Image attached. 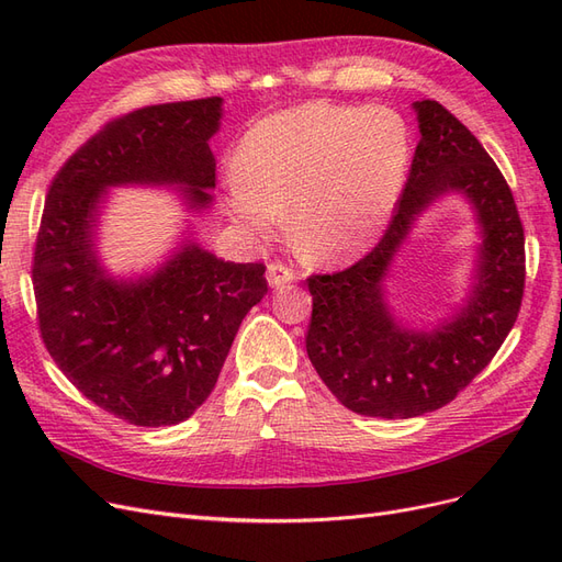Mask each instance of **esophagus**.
<instances>
[{
  "label": "esophagus",
  "mask_w": 562,
  "mask_h": 562,
  "mask_svg": "<svg viewBox=\"0 0 562 562\" xmlns=\"http://www.w3.org/2000/svg\"><path fill=\"white\" fill-rule=\"evenodd\" d=\"M293 279H295V271L288 269V267L281 265V262H271V265L267 267V283H269L271 288H281V285H285V283H291Z\"/></svg>",
  "instance_id": "1"
}]
</instances>
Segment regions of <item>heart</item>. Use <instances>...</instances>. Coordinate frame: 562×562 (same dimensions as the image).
<instances>
[{
  "instance_id": "b5f03b06",
  "label": "heart",
  "mask_w": 562,
  "mask_h": 562,
  "mask_svg": "<svg viewBox=\"0 0 562 562\" xmlns=\"http://www.w3.org/2000/svg\"><path fill=\"white\" fill-rule=\"evenodd\" d=\"M411 168V131L389 108L302 103L269 114L239 145L225 209L248 236L283 229L323 262L359 258L386 229Z\"/></svg>"
}]
</instances>
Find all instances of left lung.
Returning <instances> with one entry per match:
<instances>
[{
	"label": "left lung",
	"instance_id": "1",
	"mask_svg": "<svg viewBox=\"0 0 562 562\" xmlns=\"http://www.w3.org/2000/svg\"><path fill=\"white\" fill-rule=\"evenodd\" d=\"M413 110L419 143L382 241L349 269L307 279L310 361L335 398L366 417L405 419L450 403L502 347L525 288L522 225L497 164L436 100ZM443 195L464 198L480 225L474 283L452 317L415 331L390 310L385 279L416 217Z\"/></svg>",
	"mask_w": 562,
	"mask_h": 562
}]
</instances>
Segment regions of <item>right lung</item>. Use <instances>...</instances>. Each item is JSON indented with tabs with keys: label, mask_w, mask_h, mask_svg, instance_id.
<instances>
[{
	"label": "right lung",
	"mask_w": 562,
	"mask_h": 562,
	"mask_svg": "<svg viewBox=\"0 0 562 562\" xmlns=\"http://www.w3.org/2000/svg\"><path fill=\"white\" fill-rule=\"evenodd\" d=\"M223 98L119 116L50 182L32 265L42 339L83 396L135 427H171L211 396L246 314L267 295L262 262H225L194 236L151 271L114 277L98 225L112 187H178L206 211Z\"/></svg>",
	"instance_id": "add662e5"
}]
</instances>
